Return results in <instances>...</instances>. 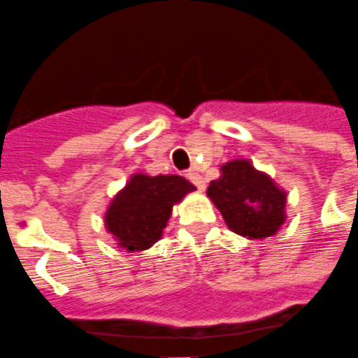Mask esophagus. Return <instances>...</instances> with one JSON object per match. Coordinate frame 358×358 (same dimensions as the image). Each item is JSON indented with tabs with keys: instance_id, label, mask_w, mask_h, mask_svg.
I'll return each mask as SVG.
<instances>
[{
	"instance_id": "esophagus-1",
	"label": "esophagus",
	"mask_w": 358,
	"mask_h": 358,
	"mask_svg": "<svg viewBox=\"0 0 358 358\" xmlns=\"http://www.w3.org/2000/svg\"><path fill=\"white\" fill-rule=\"evenodd\" d=\"M187 178H189L199 190H204V187H206V182H204V178L196 171V169H189V171H187Z\"/></svg>"
}]
</instances>
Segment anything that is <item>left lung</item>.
Instances as JSON below:
<instances>
[{"instance_id": "1", "label": "left lung", "mask_w": 358, "mask_h": 358, "mask_svg": "<svg viewBox=\"0 0 358 358\" xmlns=\"http://www.w3.org/2000/svg\"><path fill=\"white\" fill-rule=\"evenodd\" d=\"M220 178L208 187V196L236 234L250 239L275 236L285 222L287 194L245 159L220 168Z\"/></svg>"}]
</instances>
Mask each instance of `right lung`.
Returning <instances> with one entry per match:
<instances>
[{
	"label": "right lung",
	"instance_id": "1",
	"mask_svg": "<svg viewBox=\"0 0 358 358\" xmlns=\"http://www.w3.org/2000/svg\"><path fill=\"white\" fill-rule=\"evenodd\" d=\"M192 190L196 187L178 175H134L110 204L106 229L129 252L150 248L161 239L173 204Z\"/></svg>",
	"mask_w": 358,
	"mask_h": 358
}]
</instances>
